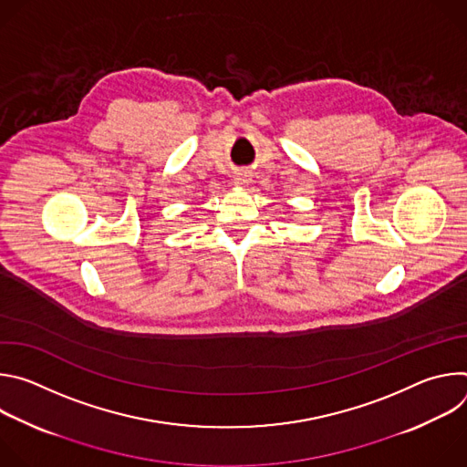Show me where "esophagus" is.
I'll list each match as a JSON object with an SVG mask.
<instances>
[{
    "instance_id": "esophagus-1",
    "label": "esophagus",
    "mask_w": 467,
    "mask_h": 467,
    "mask_svg": "<svg viewBox=\"0 0 467 467\" xmlns=\"http://www.w3.org/2000/svg\"><path fill=\"white\" fill-rule=\"evenodd\" d=\"M234 182H236V184H240V186L247 184V182H249V173H245V171H238V173L234 175Z\"/></svg>"
}]
</instances>
